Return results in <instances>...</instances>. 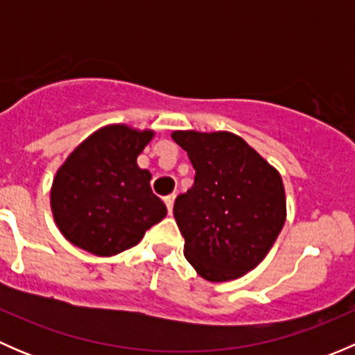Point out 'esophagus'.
<instances>
[{
	"label": "esophagus",
	"mask_w": 355,
	"mask_h": 355,
	"mask_svg": "<svg viewBox=\"0 0 355 355\" xmlns=\"http://www.w3.org/2000/svg\"><path fill=\"white\" fill-rule=\"evenodd\" d=\"M173 202H175V194H171V196H168V198H164V204H166L168 214L173 213Z\"/></svg>",
	"instance_id": "1"
}]
</instances>
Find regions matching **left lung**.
<instances>
[{
    "mask_svg": "<svg viewBox=\"0 0 355 355\" xmlns=\"http://www.w3.org/2000/svg\"><path fill=\"white\" fill-rule=\"evenodd\" d=\"M194 184L175 199L184 254L199 277L228 282L266 257L287 220L282 175L232 132L175 130Z\"/></svg>",
    "mask_w": 355,
    "mask_h": 355,
    "instance_id": "left-lung-1",
    "label": "left lung"
}]
</instances>
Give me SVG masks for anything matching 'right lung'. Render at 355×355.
<instances>
[{"label":"right lung","mask_w":355,"mask_h":355,"mask_svg":"<svg viewBox=\"0 0 355 355\" xmlns=\"http://www.w3.org/2000/svg\"><path fill=\"white\" fill-rule=\"evenodd\" d=\"M153 137V130L106 125L67 157L53 178L51 211L68 242L94 256H114L166 216L149 185L151 173L137 164Z\"/></svg>","instance_id":"add662e5"}]
</instances>
